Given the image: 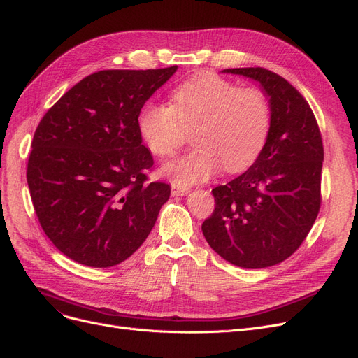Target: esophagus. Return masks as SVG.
Segmentation results:
<instances>
[{
	"mask_svg": "<svg viewBox=\"0 0 358 358\" xmlns=\"http://www.w3.org/2000/svg\"><path fill=\"white\" fill-rule=\"evenodd\" d=\"M171 190H172V196H187L190 189L186 186H180V184L172 182L171 184Z\"/></svg>",
	"mask_w": 358,
	"mask_h": 358,
	"instance_id": "esophagus-1",
	"label": "esophagus"
}]
</instances>
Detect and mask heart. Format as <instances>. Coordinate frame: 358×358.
Returning a JSON list of instances; mask_svg holds the SVG:
<instances>
[{"mask_svg": "<svg viewBox=\"0 0 358 358\" xmlns=\"http://www.w3.org/2000/svg\"><path fill=\"white\" fill-rule=\"evenodd\" d=\"M271 125L261 91L201 73L172 92V106L148 103L137 121L140 137L156 156H169L194 129L196 149L166 162L161 174L180 186L203 182L222 168L241 172L255 162Z\"/></svg>", "mask_w": 358, "mask_h": 358, "instance_id": "obj_1", "label": "heart"}]
</instances>
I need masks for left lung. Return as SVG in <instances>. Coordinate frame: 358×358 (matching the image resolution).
Wrapping results in <instances>:
<instances>
[{
	"mask_svg": "<svg viewBox=\"0 0 358 358\" xmlns=\"http://www.w3.org/2000/svg\"><path fill=\"white\" fill-rule=\"evenodd\" d=\"M259 84L271 125L255 162L213 190L206 242L233 266L266 268L292 255L320 209L323 143L310 104L285 78L262 68L224 69Z\"/></svg>",
	"mask_w": 358,
	"mask_h": 358,
	"instance_id": "8db88e82",
	"label": "left lung"
}]
</instances>
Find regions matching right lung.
Listing matches in <instances>:
<instances>
[{
    "mask_svg": "<svg viewBox=\"0 0 358 358\" xmlns=\"http://www.w3.org/2000/svg\"><path fill=\"white\" fill-rule=\"evenodd\" d=\"M177 69L88 75L39 122L26 177L39 224L68 258L113 267L148 239L171 187L144 184L153 157L137 121Z\"/></svg>",
    "mask_w": 358,
    "mask_h": 358,
    "instance_id": "right-lung-1",
    "label": "right lung"
}]
</instances>
